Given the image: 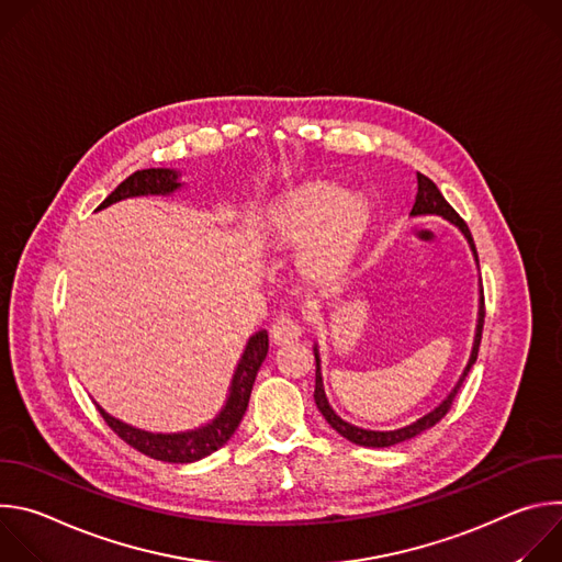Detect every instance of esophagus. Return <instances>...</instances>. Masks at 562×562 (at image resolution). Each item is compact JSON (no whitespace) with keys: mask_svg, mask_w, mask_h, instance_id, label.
<instances>
[{"mask_svg":"<svg viewBox=\"0 0 562 562\" xmlns=\"http://www.w3.org/2000/svg\"><path fill=\"white\" fill-rule=\"evenodd\" d=\"M300 336H302V327L289 315H280L271 327V338L276 345H293L300 340Z\"/></svg>","mask_w":562,"mask_h":562,"instance_id":"obj_1","label":"esophagus"}]
</instances>
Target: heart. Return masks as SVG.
Here are the masks:
<instances>
[{
	"label": "heart",
	"mask_w": 562,
	"mask_h": 562,
	"mask_svg": "<svg viewBox=\"0 0 562 562\" xmlns=\"http://www.w3.org/2000/svg\"><path fill=\"white\" fill-rule=\"evenodd\" d=\"M364 220L362 198L340 195L331 184H308L286 198L276 213L273 231L280 243L300 245L317 229L304 262L315 276H334L345 267Z\"/></svg>",
	"instance_id": "b5f03b06"
}]
</instances>
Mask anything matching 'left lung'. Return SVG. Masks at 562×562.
<instances>
[{
	"label": "left lung",
	"mask_w": 562,
	"mask_h": 562,
	"mask_svg": "<svg viewBox=\"0 0 562 562\" xmlns=\"http://www.w3.org/2000/svg\"><path fill=\"white\" fill-rule=\"evenodd\" d=\"M412 215H442L445 220H449L451 224H456L464 237L467 243L473 251V258H475V265H477V251H475V245H473V237H471V231L467 226V222L453 211V206L442 198L440 189L423 173H418V193H416V202H414V209H412ZM483 325H485V293H483V282H480V308H477V327H475V338H473V349H471V358L458 380V384L453 386V391L442 400V405H438L434 412H429L427 416H423L420 420L403 427V429H395V431H369V429H360V427H353L349 423H345L327 403V395H325V386H323V373H319V356H317V347L313 349V356H315V405L319 409V414L325 416V420L347 440L360 445V447H373V449H380V447H391V445H397V442H405V440H412L416 438L418 434L427 431L429 427H434L436 423H440L447 412L451 409L453 400L469 373V369L473 367L475 358H477V349H480V338H483Z\"/></svg>",
	"instance_id": "left-lung-1"
}]
</instances>
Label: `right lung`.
Here are the masks:
<instances>
[{
	"label": "right lung",
	"mask_w": 562,
	"mask_h": 562,
	"mask_svg": "<svg viewBox=\"0 0 562 562\" xmlns=\"http://www.w3.org/2000/svg\"><path fill=\"white\" fill-rule=\"evenodd\" d=\"M182 184L178 182V173L171 169H144L135 171L128 176L98 209H106L113 202H120L124 198H135V195H167L180 189ZM269 351V336L267 331H258L251 336L247 342V349L239 358V364L233 373L231 382V393L226 397L224 409L217 414L213 423L206 427H200L195 431H184V434H150L135 429L131 425H124L122 420L109 416L102 407L98 412L106 420V425L133 449L139 453L162 460V462H195L213 451H217L237 429V425L243 423L245 412L249 407V397L251 389L258 375V369L262 367L265 358Z\"/></svg>",
	"instance_id": "right-lung-1"
}]
</instances>
